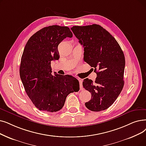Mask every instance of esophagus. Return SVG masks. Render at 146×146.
Listing matches in <instances>:
<instances>
[{
  "mask_svg": "<svg viewBox=\"0 0 146 146\" xmlns=\"http://www.w3.org/2000/svg\"><path fill=\"white\" fill-rule=\"evenodd\" d=\"M79 84H80V90L82 88V82H83V80L81 79H79Z\"/></svg>",
  "mask_w": 146,
  "mask_h": 146,
  "instance_id": "1",
  "label": "esophagus"
}]
</instances>
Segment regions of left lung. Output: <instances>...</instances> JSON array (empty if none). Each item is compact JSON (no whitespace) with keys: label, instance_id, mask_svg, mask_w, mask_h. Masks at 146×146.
<instances>
[{"label":"left lung","instance_id":"obj_1","mask_svg":"<svg viewBox=\"0 0 146 146\" xmlns=\"http://www.w3.org/2000/svg\"><path fill=\"white\" fill-rule=\"evenodd\" d=\"M71 30L84 48V61L97 75L95 82L84 80V88L91 93L85 106L93 111L104 110L115 102L124 85L123 52L114 37L100 25L73 26Z\"/></svg>","mask_w":146,"mask_h":146}]
</instances>
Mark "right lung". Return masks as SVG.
<instances>
[{"label":"right lung","instance_id":"right-lung-1","mask_svg":"<svg viewBox=\"0 0 146 146\" xmlns=\"http://www.w3.org/2000/svg\"><path fill=\"white\" fill-rule=\"evenodd\" d=\"M72 37L68 27L54 25L37 31L25 46L20 78L27 96L39 110L59 111L68 95L79 90V82L72 76L51 74V61L60 58L58 45L65 38Z\"/></svg>","mask_w":146,"mask_h":146}]
</instances>
